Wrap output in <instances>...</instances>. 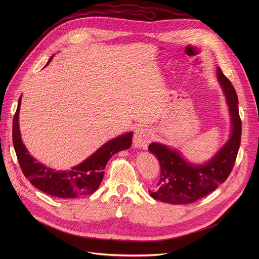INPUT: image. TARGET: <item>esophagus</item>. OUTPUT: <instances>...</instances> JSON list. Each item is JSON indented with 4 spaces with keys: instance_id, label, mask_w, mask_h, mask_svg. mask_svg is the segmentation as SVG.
I'll return each mask as SVG.
<instances>
[{
    "instance_id": "esophagus-1",
    "label": "esophagus",
    "mask_w": 259,
    "mask_h": 259,
    "mask_svg": "<svg viewBox=\"0 0 259 259\" xmlns=\"http://www.w3.org/2000/svg\"><path fill=\"white\" fill-rule=\"evenodd\" d=\"M153 139V133L150 129L146 128H138L136 129L134 135H133V144L135 147H139V149L146 150L147 145Z\"/></svg>"
}]
</instances>
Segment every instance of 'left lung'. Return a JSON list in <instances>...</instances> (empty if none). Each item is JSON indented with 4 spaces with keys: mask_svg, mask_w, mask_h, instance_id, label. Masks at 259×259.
Wrapping results in <instances>:
<instances>
[{
    "mask_svg": "<svg viewBox=\"0 0 259 259\" xmlns=\"http://www.w3.org/2000/svg\"><path fill=\"white\" fill-rule=\"evenodd\" d=\"M217 79L231 115L232 127L228 141L203 164H193L184 159L177 150L160 142H152L149 151L155 155L161 165L159 188L150 192L152 198L173 205L191 204L216 190L232 172L240 149L242 133L238 96L231 81L219 67H217Z\"/></svg>",
    "mask_w": 259,
    "mask_h": 259,
    "instance_id": "8db88e82",
    "label": "left lung"
}]
</instances>
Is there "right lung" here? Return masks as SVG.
Masks as SVG:
<instances>
[{
  "label": "right lung",
  "mask_w": 259,
  "mask_h": 259,
  "mask_svg": "<svg viewBox=\"0 0 259 259\" xmlns=\"http://www.w3.org/2000/svg\"><path fill=\"white\" fill-rule=\"evenodd\" d=\"M51 58L47 64L51 61ZM46 64V65H47ZM21 96L18 100L16 113L13 118V145L20 168L24 176L38 190L47 195L70 199L93 194L99 187L104 175L108 160L120 151L128 150L132 143L133 132H127L113 138L79 165L66 171H57L36 162L22 143L19 130V110Z\"/></svg>",
  "instance_id": "obj_1"
}]
</instances>
